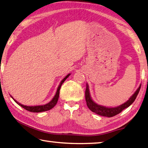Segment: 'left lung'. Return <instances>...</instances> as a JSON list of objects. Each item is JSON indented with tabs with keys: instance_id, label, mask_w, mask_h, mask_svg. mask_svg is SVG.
<instances>
[{
	"instance_id": "obj_1",
	"label": "left lung",
	"mask_w": 148,
	"mask_h": 148,
	"mask_svg": "<svg viewBox=\"0 0 148 148\" xmlns=\"http://www.w3.org/2000/svg\"><path fill=\"white\" fill-rule=\"evenodd\" d=\"M140 87L141 84L140 85L138 89L136 90V92L134 93V94L129 98V100H127V101L123 103L122 105L116 107H105V106L97 105L96 103H95L92 100L91 95H90V94L88 84H86V92H85V98H86V105L90 110L92 111L93 112L97 114L98 115L108 118L112 117V116H114L117 115L118 114L120 113L125 108L129 107L134 101L137 95L138 94L140 90Z\"/></svg>"
}]
</instances>
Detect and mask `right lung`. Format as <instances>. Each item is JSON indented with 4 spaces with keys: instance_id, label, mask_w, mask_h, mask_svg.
Here are the masks:
<instances>
[{
    "instance_id": "add662e5",
    "label": "right lung",
    "mask_w": 148,
    "mask_h": 148,
    "mask_svg": "<svg viewBox=\"0 0 148 148\" xmlns=\"http://www.w3.org/2000/svg\"><path fill=\"white\" fill-rule=\"evenodd\" d=\"M70 75V73L64 77L63 79V80H62V81L60 82V83L59 86L58 87V88H57V91L56 92V94L54 95V97L52 99V100L50 102L47 103L45 105H38V106H27V105H22L19 103L18 101H17L16 100L14 99V98L12 97V99L14 100V101L17 103V104L19 105L21 107H22L23 108H25V110H27L28 111H30V112H44V111H47V110H51V108H53L54 106L56 105L57 102H58V97H59V94H60V88L62 84L64 83V82L66 81V79Z\"/></svg>"
}]
</instances>
